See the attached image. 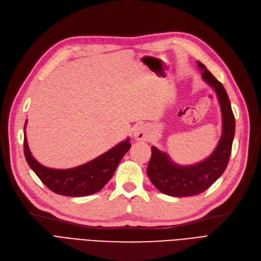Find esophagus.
<instances>
[{
  "label": "esophagus",
  "mask_w": 261,
  "mask_h": 261,
  "mask_svg": "<svg viewBox=\"0 0 261 261\" xmlns=\"http://www.w3.org/2000/svg\"><path fill=\"white\" fill-rule=\"evenodd\" d=\"M133 135H134L135 140H138V141H146L149 139L148 130H147V128L145 126L135 127L134 131H133Z\"/></svg>",
  "instance_id": "obj_1"
}]
</instances>
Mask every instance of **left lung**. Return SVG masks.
<instances>
[{"label": "left lung", "mask_w": 261, "mask_h": 261, "mask_svg": "<svg viewBox=\"0 0 261 261\" xmlns=\"http://www.w3.org/2000/svg\"><path fill=\"white\" fill-rule=\"evenodd\" d=\"M201 76L218 96L221 106L223 129L220 142L214 151L201 162L182 166L175 164L167 153L151 147V158L147 166L152 185L162 193L176 197L194 196L202 193L217 181L228 165L234 137L236 120L227 93L220 81L213 76L206 66L197 62Z\"/></svg>", "instance_id": "obj_1"}]
</instances>
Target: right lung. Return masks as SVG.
<instances>
[{"label":"right lung","instance_id":"right-lung-1","mask_svg":"<svg viewBox=\"0 0 261 261\" xmlns=\"http://www.w3.org/2000/svg\"><path fill=\"white\" fill-rule=\"evenodd\" d=\"M24 124V155L28 164L38 178L54 193L79 197L97 193L114 175L115 169L122 156L130 149L129 139L113 147L112 149L99 155L94 160L80 166L68 169H55L41 165L32 155L27 141Z\"/></svg>","mask_w":261,"mask_h":261}]
</instances>
